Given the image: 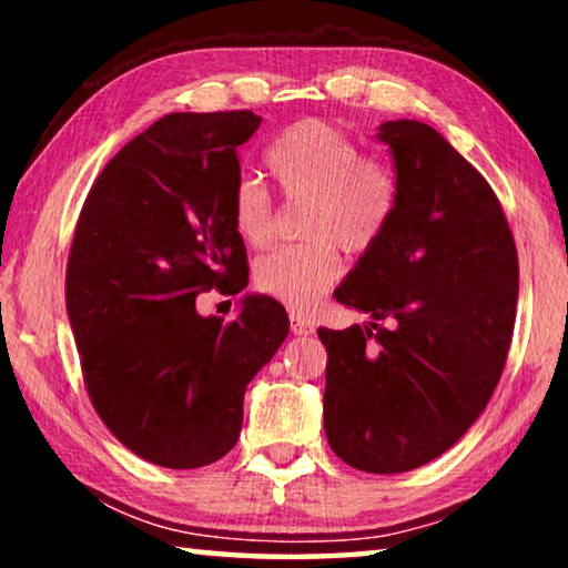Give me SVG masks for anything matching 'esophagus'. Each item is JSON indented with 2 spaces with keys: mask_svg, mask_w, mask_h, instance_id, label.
<instances>
[{
  "mask_svg": "<svg viewBox=\"0 0 568 568\" xmlns=\"http://www.w3.org/2000/svg\"><path fill=\"white\" fill-rule=\"evenodd\" d=\"M291 323H293V333L295 335H311L315 331L313 321L307 318V315H301V313H293L291 315Z\"/></svg>",
  "mask_w": 568,
  "mask_h": 568,
  "instance_id": "esophagus-1",
  "label": "esophagus"
}]
</instances>
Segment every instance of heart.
<instances>
[{
  "label": "heart",
  "instance_id": "heart-1",
  "mask_svg": "<svg viewBox=\"0 0 568 568\" xmlns=\"http://www.w3.org/2000/svg\"><path fill=\"white\" fill-rule=\"evenodd\" d=\"M265 168L285 200H307L301 220L307 240L261 257L255 285L293 313H311L338 281V247L363 255L386 235L398 210V178L383 160L365 158L348 132L323 120L295 122L277 134L265 150ZM230 220L250 247L275 237V203L261 180H235Z\"/></svg>",
  "mask_w": 568,
  "mask_h": 568
}]
</instances>
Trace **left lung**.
<instances>
[{
    "mask_svg": "<svg viewBox=\"0 0 568 568\" xmlns=\"http://www.w3.org/2000/svg\"><path fill=\"white\" fill-rule=\"evenodd\" d=\"M378 138L396 160L398 210L333 293L373 323L318 331L323 416L345 464L403 474L446 454L491 398L511 348L518 255L496 192L434 128L383 122Z\"/></svg>",
    "mask_w": 568,
    "mask_h": 568,
    "instance_id": "left-lung-1",
    "label": "left lung"
}]
</instances>
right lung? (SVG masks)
<instances>
[{"instance_id":"add662e5","label":"right lung","mask_w":568,"mask_h":568,"mask_svg":"<svg viewBox=\"0 0 568 568\" xmlns=\"http://www.w3.org/2000/svg\"><path fill=\"white\" fill-rule=\"evenodd\" d=\"M250 110L172 112L94 180L67 257V315L84 388L132 454L165 468L223 458L243 428L247 383L285 341V307L245 297L235 321L203 318L200 293L247 285L230 220Z\"/></svg>"}]
</instances>
